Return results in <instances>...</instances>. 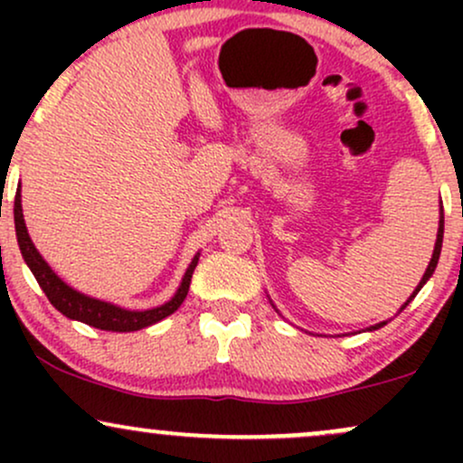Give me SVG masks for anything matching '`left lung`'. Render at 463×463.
<instances>
[{
  "label": "left lung",
  "mask_w": 463,
  "mask_h": 463,
  "mask_svg": "<svg viewBox=\"0 0 463 463\" xmlns=\"http://www.w3.org/2000/svg\"><path fill=\"white\" fill-rule=\"evenodd\" d=\"M442 239H444V209L442 206H439V226H438V239H435V248H433V257H431V261H429V265H427V272L422 274V280H420L418 283V287H416V291H413L411 296H409V300L405 302V305L401 307V311L405 309V307L409 305V302H411L413 298H416V294L420 289H422L424 285H427V280L431 279L433 276V272H435V268H438V261H439V252H442ZM272 302V300H269ZM272 307H274V302H272ZM276 309V307H274ZM279 311V309H276ZM387 322H379V324H374V326H370V328H365V331H376V328H381V326H385Z\"/></svg>",
  "instance_id": "8db88e82"
}]
</instances>
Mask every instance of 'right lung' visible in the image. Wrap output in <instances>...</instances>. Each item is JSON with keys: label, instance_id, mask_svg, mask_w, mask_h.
Masks as SVG:
<instances>
[{"label": "right lung", "instance_id": "obj_1", "mask_svg": "<svg viewBox=\"0 0 463 463\" xmlns=\"http://www.w3.org/2000/svg\"><path fill=\"white\" fill-rule=\"evenodd\" d=\"M14 231H17V243L21 250V257H24L25 265L30 268V272L34 274L36 283L41 285V289L45 291L47 300L56 307L62 316H67L69 320H78L89 324V326L99 328V331H113V333H132L141 331V328L152 326V324L165 320L167 316H172L174 311L183 305V300L187 298V291L191 285V274H194L195 265H198L200 252L191 259L187 272H184L183 280H180L176 294L172 296L163 305L152 307V309H124V307L113 305V302H106L93 296L82 294V291L73 289L71 285H67L65 280L58 276L54 269L47 265V261L41 257V252L36 250L34 243L28 235V228H25L24 220V209H21V184L17 187V195H14Z\"/></svg>", "mask_w": 463, "mask_h": 463}]
</instances>
